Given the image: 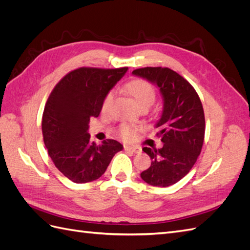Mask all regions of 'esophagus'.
Returning <instances> with one entry per match:
<instances>
[{"label":"esophagus","instance_id":"esophagus-1","mask_svg":"<svg viewBox=\"0 0 250 250\" xmlns=\"http://www.w3.org/2000/svg\"><path fill=\"white\" fill-rule=\"evenodd\" d=\"M124 150L129 151V152H132V153H140L142 151V149L139 147H130V146H124Z\"/></svg>","mask_w":250,"mask_h":250}]
</instances>
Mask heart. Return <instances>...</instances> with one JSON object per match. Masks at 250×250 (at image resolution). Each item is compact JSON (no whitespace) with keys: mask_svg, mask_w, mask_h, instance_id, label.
I'll list each match as a JSON object with an SVG mask.
<instances>
[{"mask_svg":"<svg viewBox=\"0 0 250 250\" xmlns=\"http://www.w3.org/2000/svg\"><path fill=\"white\" fill-rule=\"evenodd\" d=\"M125 88L127 90V93L133 98L135 103H137L141 108H144V107L148 108L155 100V97H156L155 88L149 81L145 79L137 78V79H132L130 81H128L125 84ZM112 98H113L112 90H109V92L104 96L101 103V110L103 112H105L108 109L109 105L112 101ZM135 133H137V128L129 124H121L118 127V134L121 138L126 141L131 140L135 135Z\"/></svg>","mask_w":250,"mask_h":250,"instance_id":"heart-1","label":"heart"}]
</instances>
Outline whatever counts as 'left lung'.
<instances>
[{
  "label": "left lung",
  "mask_w": 250,
  "mask_h": 250,
  "mask_svg": "<svg viewBox=\"0 0 250 250\" xmlns=\"http://www.w3.org/2000/svg\"><path fill=\"white\" fill-rule=\"evenodd\" d=\"M132 74L155 83L164 97L156 123V137L164 146L143 148L152 162L141 177L151 186L169 187L190 172L201 152L206 131L202 103L191 83L169 67H141Z\"/></svg>",
  "instance_id": "obj_1"
}]
</instances>
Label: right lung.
Here are the masks:
<instances>
[{
  "mask_svg": "<svg viewBox=\"0 0 250 250\" xmlns=\"http://www.w3.org/2000/svg\"><path fill=\"white\" fill-rule=\"evenodd\" d=\"M128 67L81 66L63 76L53 88L42 119L43 143L55 167L76 184L101 177L123 146L107 139L90 143L88 122L101 111L104 96Z\"/></svg>",
  "mask_w": 250,
  "mask_h": 250,
  "instance_id": "obj_1",
  "label": "right lung"
}]
</instances>
